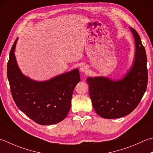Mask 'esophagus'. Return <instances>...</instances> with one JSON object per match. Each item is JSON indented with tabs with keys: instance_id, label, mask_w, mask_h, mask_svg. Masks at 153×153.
Instances as JSON below:
<instances>
[{
	"instance_id": "esophagus-1",
	"label": "esophagus",
	"mask_w": 153,
	"mask_h": 153,
	"mask_svg": "<svg viewBox=\"0 0 153 153\" xmlns=\"http://www.w3.org/2000/svg\"><path fill=\"white\" fill-rule=\"evenodd\" d=\"M88 66L86 65H82L81 66V68H80V71L82 72H86L88 71Z\"/></svg>"
}]
</instances>
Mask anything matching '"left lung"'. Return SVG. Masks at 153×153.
<instances>
[{"mask_svg":"<svg viewBox=\"0 0 153 153\" xmlns=\"http://www.w3.org/2000/svg\"><path fill=\"white\" fill-rule=\"evenodd\" d=\"M134 37L135 57L133 65L123 79L113 81L108 77H88L89 94L98 114L107 119L118 118L131 113L139 104L148 83L146 51L140 36L130 27Z\"/></svg>","mask_w":153,"mask_h":153,"instance_id":"left-lung-1","label":"left lung"}]
</instances>
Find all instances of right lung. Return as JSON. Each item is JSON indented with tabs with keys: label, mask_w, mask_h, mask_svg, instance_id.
<instances>
[{
	"label": "right lung",
	"mask_w": 153,
	"mask_h": 153,
	"mask_svg": "<svg viewBox=\"0 0 153 153\" xmlns=\"http://www.w3.org/2000/svg\"><path fill=\"white\" fill-rule=\"evenodd\" d=\"M18 39L10 51L7 77L16 106L25 114L41 125L62 121L70 109L72 94L80 82L77 69L45 82H36L25 76L19 69L14 51Z\"/></svg>",
	"instance_id": "right-lung-1"
}]
</instances>
